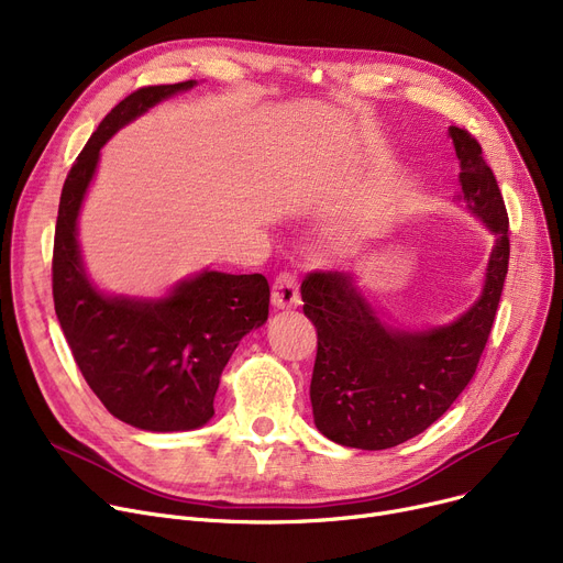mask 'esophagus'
<instances>
[{
  "label": "esophagus",
  "mask_w": 563,
  "mask_h": 563,
  "mask_svg": "<svg viewBox=\"0 0 563 563\" xmlns=\"http://www.w3.org/2000/svg\"><path fill=\"white\" fill-rule=\"evenodd\" d=\"M272 303L280 310L297 308L301 303V294H299V280L291 272H280L274 278V291H272Z\"/></svg>",
  "instance_id": "1"
}]
</instances>
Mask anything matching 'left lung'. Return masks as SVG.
I'll return each mask as SVG.
<instances>
[{"mask_svg": "<svg viewBox=\"0 0 563 563\" xmlns=\"http://www.w3.org/2000/svg\"><path fill=\"white\" fill-rule=\"evenodd\" d=\"M470 212L493 232L479 301L450 327L422 333L380 323L349 274L312 272L303 312L317 329L310 401L317 429L356 450H388L429 429L475 376L509 272V214L479 141L450 128Z\"/></svg>", "mask_w": 563, "mask_h": 563, "instance_id": "left-lung-1", "label": "left lung"}]
</instances>
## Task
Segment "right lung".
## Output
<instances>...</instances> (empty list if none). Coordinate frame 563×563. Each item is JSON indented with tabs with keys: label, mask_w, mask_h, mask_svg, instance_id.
<instances>
[{
	"label": "right lung",
	"mask_w": 563,
	"mask_h": 563,
	"mask_svg": "<svg viewBox=\"0 0 563 563\" xmlns=\"http://www.w3.org/2000/svg\"><path fill=\"white\" fill-rule=\"evenodd\" d=\"M194 84L143 86L102 118L66 177L54 230L52 297L73 358L111 416L143 431H187L210 420L232 351L269 317V283L262 274L202 272L166 299L136 301L104 297L81 266L77 214L100 147Z\"/></svg>",
	"instance_id": "add662e5"
}]
</instances>
